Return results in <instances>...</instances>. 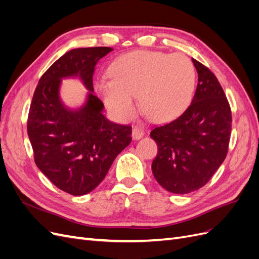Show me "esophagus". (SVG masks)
<instances>
[{"mask_svg": "<svg viewBox=\"0 0 259 259\" xmlns=\"http://www.w3.org/2000/svg\"><path fill=\"white\" fill-rule=\"evenodd\" d=\"M145 135L144 133V130L140 128V127H134L133 128V132H132V137L134 140H138L140 138H143Z\"/></svg>", "mask_w": 259, "mask_h": 259, "instance_id": "esophagus-1", "label": "esophagus"}]
</instances>
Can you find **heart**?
Returning a JSON list of instances; mask_svg holds the SVG:
<instances>
[{
	"mask_svg": "<svg viewBox=\"0 0 259 259\" xmlns=\"http://www.w3.org/2000/svg\"><path fill=\"white\" fill-rule=\"evenodd\" d=\"M195 88V69L183 54L135 51L121 55L109 68V76L95 90L105 106L119 120L135 112V95L142 110L155 121H167L190 105Z\"/></svg>",
	"mask_w": 259,
	"mask_h": 259,
	"instance_id": "heart-1",
	"label": "heart"
}]
</instances>
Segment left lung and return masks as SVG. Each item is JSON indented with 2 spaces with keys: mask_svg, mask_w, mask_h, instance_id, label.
I'll return each mask as SVG.
<instances>
[{
  "mask_svg": "<svg viewBox=\"0 0 259 259\" xmlns=\"http://www.w3.org/2000/svg\"><path fill=\"white\" fill-rule=\"evenodd\" d=\"M198 85L191 105L177 119L155 126L158 145L152 162L154 178L176 194L199 190L226 159L231 135V110L215 74L192 59Z\"/></svg>",
  "mask_w": 259,
  "mask_h": 259,
  "instance_id": "obj_1",
  "label": "left lung"
}]
</instances>
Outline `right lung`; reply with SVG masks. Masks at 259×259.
I'll list each match as a JSON object with an SVG mask.
<instances>
[{"label":"right lung","instance_id":"add662e5","mask_svg":"<svg viewBox=\"0 0 259 259\" xmlns=\"http://www.w3.org/2000/svg\"><path fill=\"white\" fill-rule=\"evenodd\" d=\"M111 51L74 49L62 55L41 76L30 106L27 130L36 166L72 195L95 189L132 142V126L106 119L104 104L94 95L95 66ZM76 76L89 93L83 106L70 109L61 101L59 89L62 78Z\"/></svg>","mask_w":259,"mask_h":259}]
</instances>
